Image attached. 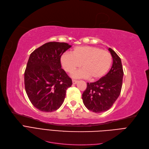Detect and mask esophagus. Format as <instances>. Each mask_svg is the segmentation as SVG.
I'll list each match as a JSON object with an SVG mask.
<instances>
[{"label": "esophagus", "mask_w": 149, "mask_h": 149, "mask_svg": "<svg viewBox=\"0 0 149 149\" xmlns=\"http://www.w3.org/2000/svg\"><path fill=\"white\" fill-rule=\"evenodd\" d=\"M77 82H78L77 80H72V84H76Z\"/></svg>", "instance_id": "obj_1"}]
</instances>
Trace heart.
Masks as SVG:
<instances>
[{
    "mask_svg": "<svg viewBox=\"0 0 149 149\" xmlns=\"http://www.w3.org/2000/svg\"><path fill=\"white\" fill-rule=\"evenodd\" d=\"M64 69L69 74L81 66L83 69L76 71L72 75L74 78L100 79L106 75L112 64V56L107 51L90 46H77L72 53L64 52L60 57Z\"/></svg>",
    "mask_w": 149,
    "mask_h": 149,
    "instance_id": "obj_1",
    "label": "heart"
}]
</instances>
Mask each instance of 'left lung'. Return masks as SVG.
<instances>
[{"label": "left lung", "instance_id": "8db88e82", "mask_svg": "<svg viewBox=\"0 0 149 149\" xmlns=\"http://www.w3.org/2000/svg\"><path fill=\"white\" fill-rule=\"evenodd\" d=\"M113 57L111 69L103 77L93 83H87L82 94L84 104L88 109L100 113L111 108L121 91L123 69L121 60L111 48L108 49Z\"/></svg>", "mask_w": 149, "mask_h": 149}]
</instances>
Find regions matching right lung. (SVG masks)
Returning a JSON list of instances; mask_svg holds the SVG:
<instances>
[{
  "label": "right lung",
  "mask_w": 149,
  "mask_h": 149,
  "mask_svg": "<svg viewBox=\"0 0 149 149\" xmlns=\"http://www.w3.org/2000/svg\"><path fill=\"white\" fill-rule=\"evenodd\" d=\"M71 47L66 42H49L30 54L24 74L26 93L40 111L52 112L63 103L72 79L61 69L60 57Z\"/></svg>",
  "instance_id": "add662e5"
}]
</instances>
